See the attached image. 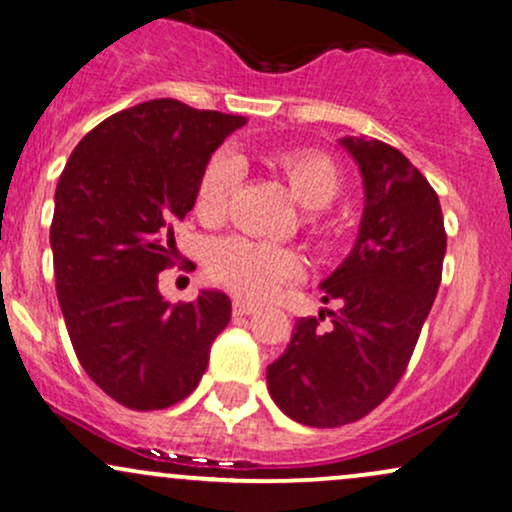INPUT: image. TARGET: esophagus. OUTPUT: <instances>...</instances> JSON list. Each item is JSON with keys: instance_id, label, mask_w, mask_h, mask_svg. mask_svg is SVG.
<instances>
[{"instance_id": "1", "label": "esophagus", "mask_w": 512, "mask_h": 512, "mask_svg": "<svg viewBox=\"0 0 512 512\" xmlns=\"http://www.w3.org/2000/svg\"><path fill=\"white\" fill-rule=\"evenodd\" d=\"M254 311H256V304L244 302V299H234V304H232L234 316H249V314H254Z\"/></svg>"}]
</instances>
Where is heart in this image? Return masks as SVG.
<instances>
[{
    "label": "heart",
    "mask_w": 512,
    "mask_h": 512,
    "mask_svg": "<svg viewBox=\"0 0 512 512\" xmlns=\"http://www.w3.org/2000/svg\"><path fill=\"white\" fill-rule=\"evenodd\" d=\"M299 206L318 210L326 208L342 186L340 167L328 153L318 148L285 150L270 158ZM239 182V165L232 155L215 153L201 174H198L194 210L203 222H218L225 218L234 186ZM311 232L323 237V227L311 220ZM302 270V261L292 249L273 244L251 242L244 237H227L210 246L208 275L227 290L251 302H263L273 297L282 285L294 280Z\"/></svg>",
    "instance_id": "b5f03b06"
}]
</instances>
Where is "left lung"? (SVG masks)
<instances>
[{
	"label": "left lung",
	"instance_id": "1",
	"mask_svg": "<svg viewBox=\"0 0 512 512\" xmlns=\"http://www.w3.org/2000/svg\"><path fill=\"white\" fill-rule=\"evenodd\" d=\"M359 162L366 206L347 261L323 280L330 326L294 323L285 354L268 366V393L294 422L335 429L376 410L405 376L434 304L446 227L434 186L398 148L342 138Z\"/></svg>",
	"mask_w": 512,
	"mask_h": 512
}]
</instances>
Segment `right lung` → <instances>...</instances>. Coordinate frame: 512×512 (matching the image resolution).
<instances>
[{
	"label": "right lung",
	"instance_id": "right-lung-1",
	"mask_svg": "<svg viewBox=\"0 0 512 512\" xmlns=\"http://www.w3.org/2000/svg\"><path fill=\"white\" fill-rule=\"evenodd\" d=\"M237 114L172 98L129 107L90 129L66 162L50 227L54 282L83 371L129 410L194 393L232 316L225 292L170 304L174 225L194 208L210 153L244 126Z\"/></svg>",
	"mask_w": 512,
	"mask_h": 512
}]
</instances>
